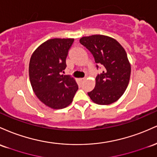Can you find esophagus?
<instances>
[{
    "label": "esophagus",
    "instance_id": "obj_1",
    "mask_svg": "<svg viewBox=\"0 0 157 157\" xmlns=\"http://www.w3.org/2000/svg\"><path fill=\"white\" fill-rule=\"evenodd\" d=\"M79 81H80L81 83H83L84 81H85V78H82L79 79Z\"/></svg>",
    "mask_w": 157,
    "mask_h": 157
}]
</instances>
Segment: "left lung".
<instances>
[{
  "mask_svg": "<svg viewBox=\"0 0 157 157\" xmlns=\"http://www.w3.org/2000/svg\"><path fill=\"white\" fill-rule=\"evenodd\" d=\"M79 41L90 51L96 64L104 66V71L96 78L95 88L88 96L97 105H108L118 101L128 87L131 73L124 47L104 35L84 36Z\"/></svg>",
  "mask_w": 157,
  "mask_h": 157,
  "instance_id": "1",
  "label": "left lung"
}]
</instances>
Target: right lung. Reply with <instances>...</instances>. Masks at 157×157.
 Returning <instances> with one entry per match:
<instances>
[{
  "label": "right lung",
  "instance_id": "obj_1",
  "mask_svg": "<svg viewBox=\"0 0 157 157\" xmlns=\"http://www.w3.org/2000/svg\"><path fill=\"white\" fill-rule=\"evenodd\" d=\"M74 38H51L32 54L29 76L33 90L42 103L52 109H62L73 101L78 87L75 78L61 74Z\"/></svg>",
  "mask_w": 157,
  "mask_h": 157
}]
</instances>
